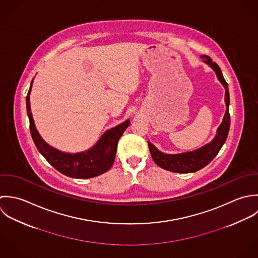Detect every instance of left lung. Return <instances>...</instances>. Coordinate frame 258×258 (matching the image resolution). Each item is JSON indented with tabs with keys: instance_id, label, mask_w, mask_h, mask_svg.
I'll use <instances>...</instances> for the list:
<instances>
[{
	"instance_id": "obj_1",
	"label": "left lung",
	"mask_w": 258,
	"mask_h": 258,
	"mask_svg": "<svg viewBox=\"0 0 258 258\" xmlns=\"http://www.w3.org/2000/svg\"><path fill=\"white\" fill-rule=\"evenodd\" d=\"M202 57L205 59L204 60L205 62L209 64L213 69V71L217 76V79L220 81V83L223 85L225 89L226 111H225L223 120L217 130V134L214 140L208 145L197 151L188 152L180 155H166L159 152L154 145H152L149 142V149L155 163L161 168L169 171L179 172V173H189V172H196L202 169L218 154V152L222 148L228 136L229 126H230V115H229V109H228L229 108V92H228L227 83L225 82L222 76L220 68L216 62L212 61V58L210 56L205 54V55H202Z\"/></svg>"
}]
</instances>
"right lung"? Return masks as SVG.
<instances>
[{
  "instance_id": "right-lung-1",
  "label": "right lung",
  "mask_w": 258,
  "mask_h": 258,
  "mask_svg": "<svg viewBox=\"0 0 258 258\" xmlns=\"http://www.w3.org/2000/svg\"><path fill=\"white\" fill-rule=\"evenodd\" d=\"M33 81L34 79L27 96V112L30 119L31 135L39 152L56 170L70 177L91 178L107 171L114 162L117 142L130 125V120L127 119L105 132L98 144L88 152L71 155L56 151L43 141L35 127L30 106V93Z\"/></svg>"
}]
</instances>
